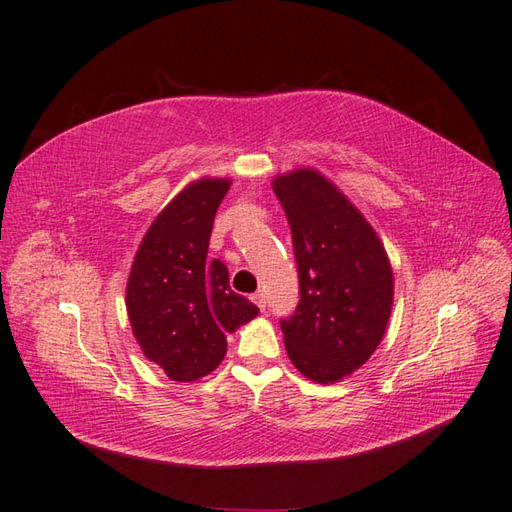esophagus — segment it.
<instances>
[{"label": "esophagus", "mask_w": 512, "mask_h": 512, "mask_svg": "<svg viewBox=\"0 0 512 512\" xmlns=\"http://www.w3.org/2000/svg\"><path fill=\"white\" fill-rule=\"evenodd\" d=\"M252 302H254L260 310H265V295H263V293H254V295H252Z\"/></svg>", "instance_id": "34e87169"}]
</instances>
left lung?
<instances>
[{
	"instance_id": "1",
	"label": "left lung",
	"mask_w": 512,
	"mask_h": 512,
	"mask_svg": "<svg viewBox=\"0 0 512 512\" xmlns=\"http://www.w3.org/2000/svg\"><path fill=\"white\" fill-rule=\"evenodd\" d=\"M273 193L289 219L299 304L284 319L295 369L339 382L378 350L393 308V269L376 230L339 186L313 167L280 173Z\"/></svg>"
}]
</instances>
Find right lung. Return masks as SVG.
<instances>
[{
	"instance_id": "add662e5",
	"label": "right lung",
	"mask_w": 512,
	"mask_h": 512,
	"mask_svg": "<svg viewBox=\"0 0 512 512\" xmlns=\"http://www.w3.org/2000/svg\"><path fill=\"white\" fill-rule=\"evenodd\" d=\"M230 178H199L160 210L136 249L126 308L136 343L171 380L195 382L215 371L226 334L258 315L230 289L228 267L206 260L210 230Z\"/></svg>"
}]
</instances>
